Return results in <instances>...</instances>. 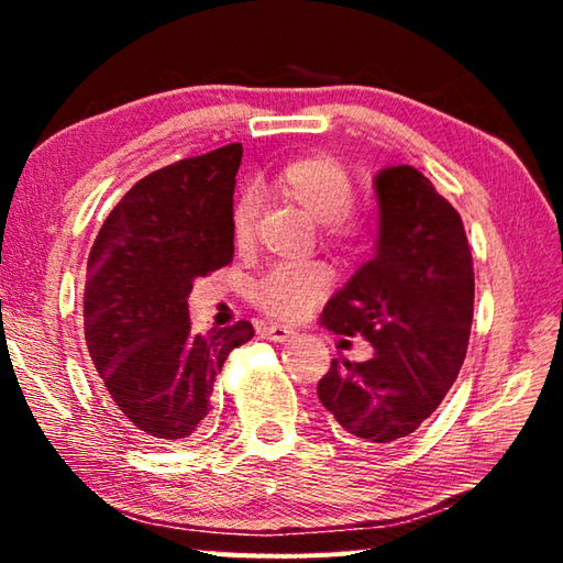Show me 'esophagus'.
<instances>
[{"mask_svg": "<svg viewBox=\"0 0 563 563\" xmlns=\"http://www.w3.org/2000/svg\"><path fill=\"white\" fill-rule=\"evenodd\" d=\"M263 335L273 342H288L290 338H295V330L288 325H273L271 322V325L263 328Z\"/></svg>", "mask_w": 563, "mask_h": 563, "instance_id": "esophagus-1", "label": "esophagus"}]
</instances>
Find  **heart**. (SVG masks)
I'll return each mask as SVG.
<instances>
[{"label":"heart","mask_w":563,"mask_h":563,"mask_svg":"<svg viewBox=\"0 0 563 563\" xmlns=\"http://www.w3.org/2000/svg\"><path fill=\"white\" fill-rule=\"evenodd\" d=\"M271 188L298 203L320 223L325 243L342 253H360L373 223L352 206L355 180L342 161L330 154H308L283 164L271 178ZM258 223V201L241 194L231 208V231L238 251L251 247ZM330 288V271L322 263L285 265L271 271L255 288V302L273 320L300 322L316 310Z\"/></svg>","instance_id":"b5f03b06"}]
</instances>
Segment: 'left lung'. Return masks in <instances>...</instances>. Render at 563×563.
Here are the masks:
<instances>
[{
  "mask_svg": "<svg viewBox=\"0 0 563 563\" xmlns=\"http://www.w3.org/2000/svg\"><path fill=\"white\" fill-rule=\"evenodd\" d=\"M377 255L322 310L335 335H362L367 362L332 360L318 383L322 407L352 440L393 444L430 417L470 345L474 263L462 216L412 166L375 178Z\"/></svg>",
  "mask_w": 563,
  "mask_h": 563,
  "instance_id": "8db88e82",
  "label": "left lung"
}]
</instances>
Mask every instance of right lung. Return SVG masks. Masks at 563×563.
<instances>
[{
  "instance_id": "1",
  "label": "right lung",
  "mask_w": 563,
  "mask_h": 563,
  "mask_svg": "<svg viewBox=\"0 0 563 563\" xmlns=\"http://www.w3.org/2000/svg\"><path fill=\"white\" fill-rule=\"evenodd\" d=\"M243 146L180 158L141 178L103 221L89 253L84 335L103 393L156 442L201 430L213 379L255 335L247 320L190 328L196 278L233 261L231 208Z\"/></svg>"
}]
</instances>
